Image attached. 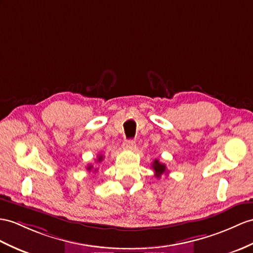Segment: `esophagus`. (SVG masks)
Wrapping results in <instances>:
<instances>
[{"mask_svg": "<svg viewBox=\"0 0 253 253\" xmlns=\"http://www.w3.org/2000/svg\"><path fill=\"white\" fill-rule=\"evenodd\" d=\"M134 147H135V140L126 139L123 141V148H126V149H133Z\"/></svg>", "mask_w": 253, "mask_h": 253, "instance_id": "1", "label": "esophagus"}]
</instances>
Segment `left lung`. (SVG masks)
Returning <instances> with one entry per match:
<instances>
[{
  "label": "left lung",
  "mask_w": 253,
  "mask_h": 253,
  "mask_svg": "<svg viewBox=\"0 0 253 253\" xmlns=\"http://www.w3.org/2000/svg\"><path fill=\"white\" fill-rule=\"evenodd\" d=\"M152 169H153V170H155V174H156L157 178H160L162 174L166 173V166H165V164L159 162V160H155V161H153Z\"/></svg>",
  "instance_id": "obj_1"
}]
</instances>
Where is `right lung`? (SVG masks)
Returning a JSON list of instances; mask_svg holds the SVG:
<instances>
[{
    "label": "right lung",
    "mask_w": 253,
    "mask_h": 253,
    "mask_svg": "<svg viewBox=\"0 0 253 253\" xmlns=\"http://www.w3.org/2000/svg\"><path fill=\"white\" fill-rule=\"evenodd\" d=\"M103 156H98L97 157V160H96V163H101L102 161H103ZM87 169L89 170V171H91L92 169H93V165H92V164H90V165H88L87 166ZM94 171H96V169H94Z\"/></svg>",
    "instance_id": "right-lung-1"
}]
</instances>
